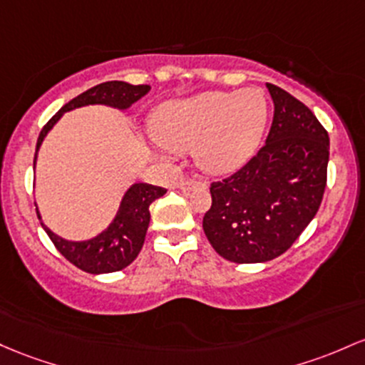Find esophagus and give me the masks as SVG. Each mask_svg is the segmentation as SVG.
I'll list each match as a JSON object with an SVG mask.
<instances>
[{
    "label": "esophagus",
    "instance_id": "obj_1",
    "mask_svg": "<svg viewBox=\"0 0 365 365\" xmlns=\"http://www.w3.org/2000/svg\"><path fill=\"white\" fill-rule=\"evenodd\" d=\"M204 182H201V180H194V178H187L183 180V182H180V189H182L183 192H190L194 189H204Z\"/></svg>",
    "mask_w": 365,
    "mask_h": 365
}]
</instances>
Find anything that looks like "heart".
<instances>
[{
	"label": "heart",
	"instance_id": "b5f03b06",
	"mask_svg": "<svg viewBox=\"0 0 365 365\" xmlns=\"http://www.w3.org/2000/svg\"><path fill=\"white\" fill-rule=\"evenodd\" d=\"M268 121V102L256 88L207 91L168 102L154 112L150 130L170 150L195 149L207 173L239 170L258 149Z\"/></svg>",
	"mask_w": 365,
	"mask_h": 365
}]
</instances>
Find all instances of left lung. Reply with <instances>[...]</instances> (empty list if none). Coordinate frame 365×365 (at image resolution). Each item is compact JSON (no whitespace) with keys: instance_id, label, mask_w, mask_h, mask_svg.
<instances>
[{"instance_id":"1","label":"left lung","mask_w":365,"mask_h":365,"mask_svg":"<svg viewBox=\"0 0 365 365\" xmlns=\"http://www.w3.org/2000/svg\"><path fill=\"white\" fill-rule=\"evenodd\" d=\"M274 121L267 143L241 170L210 187L202 228L213 250L234 263L286 253L317 215L327 183L329 135L303 102L267 83Z\"/></svg>"}]
</instances>
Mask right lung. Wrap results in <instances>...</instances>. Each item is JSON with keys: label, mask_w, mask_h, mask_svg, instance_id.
<instances>
[{"label": "right lung", "mask_w": 365, "mask_h": 365, "mask_svg": "<svg viewBox=\"0 0 365 365\" xmlns=\"http://www.w3.org/2000/svg\"><path fill=\"white\" fill-rule=\"evenodd\" d=\"M149 85L135 86L124 81H107L83 91L81 95L67 102L43 126L38 143H36V154H38L39 145L45 140L46 133L62 118L63 112L78 109V107L83 106H93V103H103V106L115 107V109H128L131 103H135L143 95L149 93ZM164 194H166V189L149 185V183H135V185H131L124 194L114 222L102 234L90 239V241H66V239L55 235L50 228H46L43 222L41 225L45 228L48 237L51 239V242L58 250V253L67 262H71L72 265L78 267L79 270L88 272V274H110V272L123 270L137 258L143 246V241H145L147 228H149V206L155 199L163 197ZM36 213H38V218L41 220L39 211H36Z\"/></svg>", "instance_id": "add662e5"}]
</instances>
